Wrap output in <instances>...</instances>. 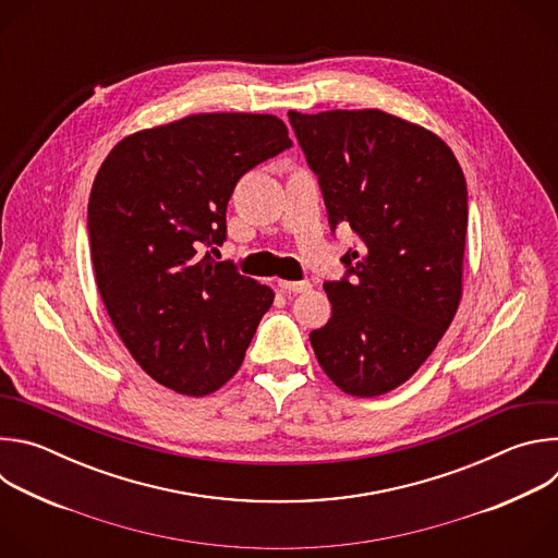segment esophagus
I'll list each match as a JSON object with an SVG mask.
<instances>
[{
  "mask_svg": "<svg viewBox=\"0 0 558 558\" xmlns=\"http://www.w3.org/2000/svg\"><path fill=\"white\" fill-rule=\"evenodd\" d=\"M278 287L284 291H293V293H302L306 289H311L308 280H278Z\"/></svg>",
  "mask_w": 558,
  "mask_h": 558,
  "instance_id": "34e87169",
  "label": "esophagus"
}]
</instances>
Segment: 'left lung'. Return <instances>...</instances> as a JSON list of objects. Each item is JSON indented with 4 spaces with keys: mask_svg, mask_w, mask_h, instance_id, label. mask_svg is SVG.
<instances>
[{
    "mask_svg": "<svg viewBox=\"0 0 558 558\" xmlns=\"http://www.w3.org/2000/svg\"><path fill=\"white\" fill-rule=\"evenodd\" d=\"M320 183L331 229L360 247L325 282L333 315L308 340L329 379L355 397L384 395L428 360L461 300L468 190L452 149L381 110L289 112Z\"/></svg>",
    "mask_w": 558,
    "mask_h": 558,
    "instance_id": "left-lung-1",
    "label": "left lung"
}]
</instances>
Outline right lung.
Masks as SVG:
<instances>
[{
    "label": "right lung",
    "instance_id": "obj_1",
    "mask_svg": "<svg viewBox=\"0 0 558 558\" xmlns=\"http://www.w3.org/2000/svg\"><path fill=\"white\" fill-rule=\"evenodd\" d=\"M287 147L274 114H190L125 136L97 172L88 233L101 300L138 366L174 392L229 381L274 304L269 287L211 254L235 183Z\"/></svg>",
    "mask_w": 558,
    "mask_h": 558
}]
</instances>
